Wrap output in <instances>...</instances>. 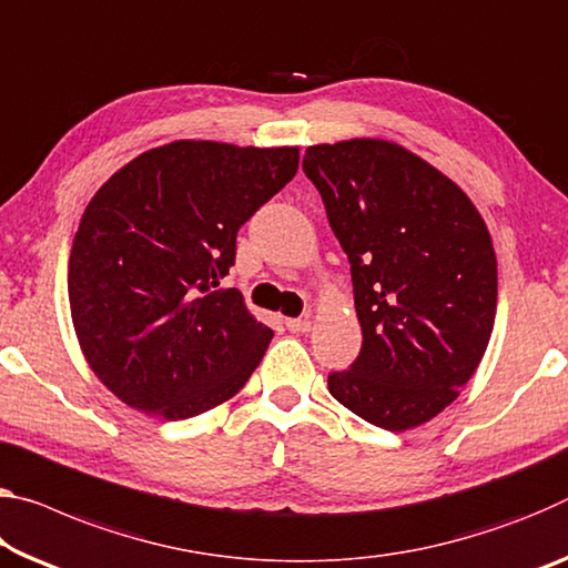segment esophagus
I'll return each mask as SVG.
<instances>
[{
    "mask_svg": "<svg viewBox=\"0 0 568 568\" xmlns=\"http://www.w3.org/2000/svg\"><path fill=\"white\" fill-rule=\"evenodd\" d=\"M285 326L291 333H308L313 323H311L308 316H305V318H285Z\"/></svg>",
    "mask_w": 568,
    "mask_h": 568,
    "instance_id": "1",
    "label": "esophagus"
}]
</instances>
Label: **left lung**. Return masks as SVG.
<instances>
[{
	"instance_id": "1",
	"label": "left lung",
	"mask_w": 568,
	"mask_h": 568,
	"mask_svg": "<svg viewBox=\"0 0 568 568\" xmlns=\"http://www.w3.org/2000/svg\"><path fill=\"white\" fill-rule=\"evenodd\" d=\"M348 255L362 354L328 376L331 397L372 425L419 427L460 397L488 348L498 260L460 186L386 139L305 149Z\"/></svg>"
}]
</instances>
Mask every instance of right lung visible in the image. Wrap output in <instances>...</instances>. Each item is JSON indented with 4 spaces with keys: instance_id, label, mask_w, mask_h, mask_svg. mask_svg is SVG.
<instances>
[{
    "instance_id": "right-lung-1",
    "label": "right lung",
    "mask_w": 568,
    "mask_h": 568,
    "mask_svg": "<svg viewBox=\"0 0 568 568\" xmlns=\"http://www.w3.org/2000/svg\"><path fill=\"white\" fill-rule=\"evenodd\" d=\"M298 161V146L182 139L143 151L93 194L68 301L88 366L123 404L176 422L245 386L273 331L220 281L237 230Z\"/></svg>"
}]
</instances>
